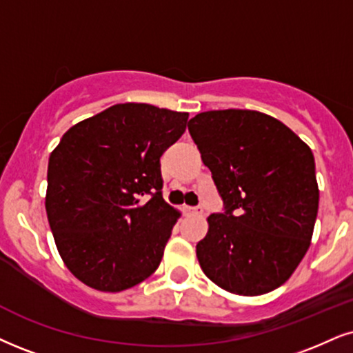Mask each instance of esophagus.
Returning a JSON list of instances; mask_svg holds the SVG:
<instances>
[{
  "label": "esophagus",
  "mask_w": 353,
  "mask_h": 353,
  "mask_svg": "<svg viewBox=\"0 0 353 353\" xmlns=\"http://www.w3.org/2000/svg\"><path fill=\"white\" fill-rule=\"evenodd\" d=\"M185 211L188 212V214H191V216H199V214H203V208H201V206H186Z\"/></svg>",
  "instance_id": "1"
}]
</instances>
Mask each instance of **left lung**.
Instances as JSON below:
<instances>
[{"label":"left lung","mask_w":353,"mask_h":353,"mask_svg":"<svg viewBox=\"0 0 353 353\" xmlns=\"http://www.w3.org/2000/svg\"><path fill=\"white\" fill-rule=\"evenodd\" d=\"M188 130L224 204L196 245L204 275L242 296L276 290L310 249L319 208L314 155L259 111L199 112Z\"/></svg>","instance_id":"obj_1"}]
</instances>
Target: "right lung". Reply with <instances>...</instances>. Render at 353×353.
I'll list each match as a JSON object with an SVG mask.
<instances>
[{"instance_id":"add662e5","label":"right lung","mask_w":353,"mask_h":353,"mask_svg":"<svg viewBox=\"0 0 353 353\" xmlns=\"http://www.w3.org/2000/svg\"><path fill=\"white\" fill-rule=\"evenodd\" d=\"M186 123L188 112L114 104L68 129L50 154L47 217L60 256L85 285L116 293L159 268L180 216L162 196L160 157Z\"/></svg>"}]
</instances>
